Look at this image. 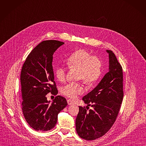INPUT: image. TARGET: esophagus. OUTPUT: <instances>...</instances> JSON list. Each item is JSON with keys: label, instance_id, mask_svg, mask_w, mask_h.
<instances>
[{"label": "esophagus", "instance_id": "1", "mask_svg": "<svg viewBox=\"0 0 146 146\" xmlns=\"http://www.w3.org/2000/svg\"><path fill=\"white\" fill-rule=\"evenodd\" d=\"M67 103H68V104H69V105H72V104H74L72 100H70V99L67 100Z\"/></svg>", "mask_w": 146, "mask_h": 146}]
</instances>
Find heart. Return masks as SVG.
Listing matches in <instances>:
<instances>
[{
  "label": "heart",
  "mask_w": 146,
  "mask_h": 146,
  "mask_svg": "<svg viewBox=\"0 0 146 146\" xmlns=\"http://www.w3.org/2000/svg\"><path fill=\"white\" fill-rule=\"evenodd\" d=\"M70 69H77V79L83 80L84 82L91 85L98 80L101 75L102 62L98 56L92 54L84 49L76 51L67 60ZM66 68L58 66L54 70L56 79L63 82L66 79ZM62 94L67 98L76 99L84 92V87L80 82L68 83L61 89Z\"/></svg>",
  "instance_id": "obj_1"
}]
</instances>
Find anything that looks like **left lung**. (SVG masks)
<instances>
[{"instance_id":"1","label":"left lung","mask_w":146,"mask_h":146,"mask_svg":"<svg viewBox=\"0 0 146 146\" xmlns=\"http://www.w3.org/2000/svg\"><path fill=\"white\" fill-rule=\"evenodd\" d=\"M109 56V71L95 88L83 98L92 110L79 106L76 119V131L86 140L100 138L113 126L120 111L123 99L122 67L111 50Z\"/></svg>"}]
</instances>
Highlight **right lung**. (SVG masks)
<instances>
[{
  "mask_svg": "<svg viewBox=\"0 0 146 146\" xmlns=\"http://www.w3.org/2000/svg\"><path fill=\"white\" fill-rule=\"evenodd\" d=\"M64 43L55 40L42 42L29 53L22 68V111L26 122L36 131L54 127L58 114L67 105L66 99L60 96L55 97L52 103L46 97L48 93H58L54 81L53 55Z\"/></svg>",
  "mask_w": 146,
  "mask_h": 146,
  "instance_id": "1",
  "label": "right lung"
}]
</instances>
